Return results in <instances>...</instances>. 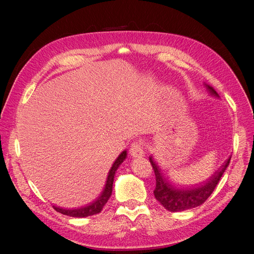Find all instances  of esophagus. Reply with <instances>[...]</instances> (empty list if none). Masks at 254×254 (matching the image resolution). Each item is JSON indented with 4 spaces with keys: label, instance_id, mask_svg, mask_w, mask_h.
I'll use <instances>...</instances> for the list:
<instances>
[{
    "label": "esophagus",
    "instance_id": "1",
    "mask_svg": "<svg viewBox=\"0 0 254 254\" xmlns=\"http://www.w3.org/2000/svg\"><path fill=\"white\" fill-rule=\"evenodd\" d=\"M129 153L132 157H142L144 156V150L140 142H134L129 148Z\"/></svg>",
    "mask_w": 254,
    "mask_h": 254
}]
</instances>
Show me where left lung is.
Wrapping results in <instances>:
<instances>
[{"mask_svg":"<svg viewBox=\"0 0 254 254\" xmlns=\"http://www.w3.org/2000/svg\"><path fill=\"white\" fill-rule=\"evenodd\" d=\"M204 85L210 96L219 98L218 93L214 88L208 84ZM231 157L232 156L226 159L224 164H222L220 168L205 181L191 186H180L172 183V181L165 176L161 166H158L154 157L150 155L149 161L153 168L156 179V186L153 191L155 198L171 212H181L202 205L211 195V193L214 191L224 171L230 165Z\"/></svg>","mask_w":254,"mask_h":254,"instance_id":"obj_1","label":"left lung"}]
</instances>
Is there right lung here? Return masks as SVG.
<instances>
[{"mask_svg": "<svg viewBox=\"0 0 254 254\" xmlns=\"http://www.w3.org/2000/svg\"><path fill=\"white\" fill-rule=\"evenodd\" d=\"M127 150H124L122 153L118 155V157L115 159V162L113 163L111 169L109 170L108 176H107L106 183H105V186H104L102 192L99 194L98 197H96V199H93L91 203H89V204H87L83 207L72 208V209H65V208L56 206V205H53L52 207L55 208V210L62 213V214H64V215L71 216V217H77V218L87 217V216L98 214V213H100L102 211L103 207L106 205L107 202H108L109 197L112 194L115 173H116L117 169L119 168V166L125 162V159L127 158Z\"/></svg>", "mask_w": 254, "mask_h": 254, "instance_id": "obj_1", "label": "right lung"}]
</instances>
